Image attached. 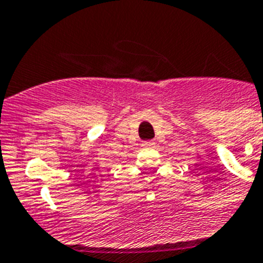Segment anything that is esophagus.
Listing matches in <instances>:
<instances>
[{
  "instance_id": "obj_1",
  "label": "esophagus",
  "mask_w": 263,
  "mask_h": 263,
  "mask_svg": "<svg viewBox=\"0 0 263 263\" xmlns=\"http://www.w3.org/2000/svg\"><path fill=\"white\" fill-rule=\"evenodd\" d=\"M142 146L143 147H154L155 142L154 141H145V142H142Z\"/></svg>"
}]
</instances>
